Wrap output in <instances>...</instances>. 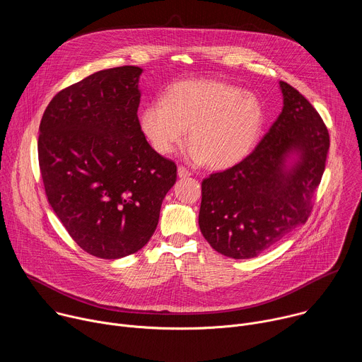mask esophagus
<instances>
[{
    "label": "esophagus",
    "mask_w": 362,
    "mask_h": 362,
    "mask_svg": "<svg viewBox=\"0 0 362 362\" xmlns=\"http://www.w3.org/2000/svg\"><path fill=\"white\" fill-rule=\"evenodd\" d=\"M177 176H179L180 179H186V177L190 176V172H189L186 168L179 166V168H177Z\"/></svg>",
    "instance_id": "obj_1"
}]
</instances>
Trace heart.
I'll return each instance as SVG.
<instances>
[{
	"mask_svg": "<svg viewBox=\"0 0 362 362\" xmlns=\"http://www.w3.org/2000/svg\"><path fill=\"white\" fill-rule=\"evenodd\" d=\"M267 115L250 91L221 80H186L173 84L163 101L141 110L140 126L159 154H170L189 130L190 158L212 169L242 162L259 140Z\"/></svg>",
	"mask_w": 362,
	"mask_h": 362,
	"instance_id": "obj_1",
	"label": "heart"
}]
</instances>
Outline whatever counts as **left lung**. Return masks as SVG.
Listing matches in <instances>:
<instances>
[{"label": "left lung", "instance_id": "8db88e82", "mask_svg": "<svg viewBox=\"0 0 362 362\" xmlns=\"http://www.w3.org/2000/svg\"><path fill=\"white\" fill-rule=\"evenodd\" d=\"M279 87L282 112L259 144L202 182L200 232L233 259L256 257L303 225L325 170L329 134L321 116L292 86Z\"/></svg>", "mask_w": 362, "mask_h": 362}]
</instances>
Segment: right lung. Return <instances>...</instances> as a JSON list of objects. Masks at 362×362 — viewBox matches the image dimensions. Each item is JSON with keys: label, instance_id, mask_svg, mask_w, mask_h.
I'll return each mask as SVG.
<instances>
[{"label": "right lung", "instance_id": "obj_1", "mask_svg": "<svg viewBox=\"0 0 362 362\" xmlns=\"http://www.w3.org/2000/svg\"><path fill=\"white\" fill-rule=\"evenodd\" d=\"M141 73L97 71L57 93L40 123L48 203L74 242L101 259L148 242L176 182V165L151 148L139 123Z\"/></svg>", "mask_w": 362, "mask_h": 362}]
</instances>
